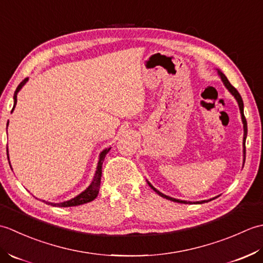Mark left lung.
<instances>
[{
  "mask_svg": "<svg viewBox=\"0 0 263 263\" xmlns=\"http://www.w3.org/2000/svg\"><path fill=\"white\" fill-rule=\"evenodd\" d=\"M217 72H218V76L220 77V79H221V81H222V83H224V86L227 88V90L230 91L233 96H234V98L236 99V102H237V104H238V107H239V111H241V117H242V122H243V128H244V137H243V166H244V161H245V140H247V136H248V124H247V120H245V116H244V104H243V99H242V97H241V95L238 93V91L236 90L235 88H234L232 85H231V82L228 81V79L226 78V76L222 73V72L220 71V70H218L217 69ZM147 183L149 184V186L152 187L154 191L157 193V194H159L161 198H165V199H167V200H171V201H174V202H178V203H190L191 204L192 202L191 201H185V200H180V199H175V198H171V197H168V195H166V194H164V193H161L160 191H158L156 187H154L153 185H152V183H150L149 181H147ZM215 199V198H214ZM212 199H210V200H202V201H197V202H194V203H204V202H208V201H211Z\"/></svg>",
  "mask_w": 263,
  "mask_h": 263,
  "instance_id": "8db88e82",
  "label": "left lung"
}]
</instances>
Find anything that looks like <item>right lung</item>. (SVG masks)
I'll list each match as a JSON object with an SVG mask.
<instances>
[{
  "label": "right lung",
  "instance_id": "obj_1",
  "mask_svg": "<svg viewBox=\"0 0 263 263\" xmlns=\"http://www.w3.org/2000/svg\"><path fill=\"white\" fill-rule=\"evenodd\" d=\"M27 81H28V78H26L24 81L20 82V85L18 86V88L15 89L14 95H13V108H12V110H11V113H12L13 109L15 108L16 95H18V92L21 90V88L26 85ZM8 125H9V121H8V124H7V131H8ZM109 150H110V147L104 149L103 152L99 154V160H98V164H97L96 173H95V176L92 178V182L90 183V185H89L85 190V191H82L80 194H78L77 197H74V198L64 201V202L55 203V202H48V201L43 200L44 202L51 204L53 206H74V205H80V204H83V203H88V202H90V201L96 199V197L98 195V192H99V187H100V178H102L103 161L106 157V155L108 154ZM7 152H8V149H7ZM8 159H9V156H8ZM9 164H10V161H9Z\"/></svg>",
  "mask_w": 263,
  "mask_h": 263
}]
</instances>
